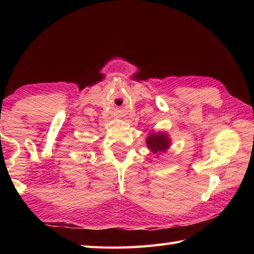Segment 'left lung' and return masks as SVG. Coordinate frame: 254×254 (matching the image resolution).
<instances>
[{"label": "left lung", "mask_w": 254, "mask_h": 254, "mask_svg": "<svg viewBox=\"0 0 254 254\" xmlns=\"http://www.w3.org/2000/svg\"><path fill=\"white\" fill-rule=\"evenodd\" d=\"M145 142H147V147L150 151L156 154V157H159L169 150L171 145V137L166 132L152 131L149 133Z\"/></svg>", "instance_id": "left-lung-1"}]
</instances>
